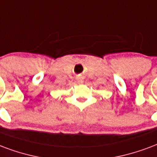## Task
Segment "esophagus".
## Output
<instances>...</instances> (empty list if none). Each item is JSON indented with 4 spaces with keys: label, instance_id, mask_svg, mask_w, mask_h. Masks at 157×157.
I'll use <instances>...</instances> for the list:
<instances>
[{
    "label": "esophagus",
    "instance_id": "34e87169",
    "mask_svg": "<svg viewBox=\"0 0 157 157\" xmlns=\"http://www.w3.org/2000/svg\"><path fill=\"white\" fill-rule=\"evenodd\" d=\"M75 80H76V82H77V83H79V84H82V83L84 82V77L81 75H76Z\"/></svg>",
    "mask_w": 157,
    "mask_h": 157
}]
</instances>
